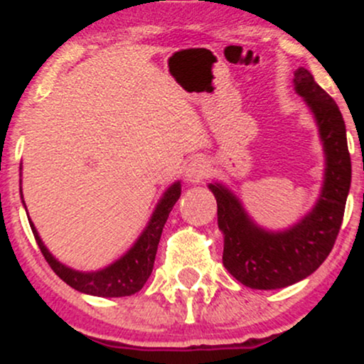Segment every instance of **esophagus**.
I'll use <instances>...</instances> for the list:
<instances>
[{
    "instance_id": "34e87169",
    "label": "esophagus",
    "mask_w": 364,
    "mask_h": 364,
    "mask_svg": "<svg viewBox=\"0 0 364 364\" xmlns=\"http://www.w3.org/2000/svg\"><path fill=\"white\" fill-rule=\"evenodd\" d=\"M208 176V164L205 159H191L185 168V178L188 183H193V185H198L203 179Z\"/></svg>"
}]
</instances>
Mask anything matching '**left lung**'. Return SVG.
Listing matches in <instances>:
<instances>
[{
  "label": "left lung",
  "mask_w": 364,
  "mask_h": 364,
  "mask_svg": "<svg viewBox=\"0 0 364 364\" xmlns=\"http://www.w3.org/2000/svg\"><path fill=\"white\" fill-rule=\"evenodd\" d=\"M292 83L315 118L325 157L323 183L311 210L289 228L272 231L255 223L235 191L208 183L224 237V267L252 289H281L315 272L332 252L349 195L350 157L339 107L303 66Z\"/></svg>",
  "instance_id": "1"
}]
</instances>
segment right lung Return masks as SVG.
Masks as SVG:
<instances>
[{"label": "right lung", "instance_id": "add662e5", "mask_svg": "<svg viewBox=\"0 0 364 364\" xmlns=\"http://www.w3.org/2000/svg\"><path fill=\"white\" fill-rule=\"evenodd\" d=\"M20 171H22V168H20ZM20 196H22V203L25 207L22 193V173H20ZM179 196H181V181H174L159 198L147 225L140 232V236L136 237L135 243L129 246L128 252H124L118 260L109 263L104 269L90 270V272L75 270L72 267L65 265V263L58 260L49 252L44 241L41 240L34 223L28 217V212L27 217L46 262L49 263V267H51L54 274L61 281H65L70 287L83 292V294L99 296V298H121V296H132L139 292L144 287V284L147 282L150 274H152L162 229H164L166 220H168L171 210H173L174 203L178 202ZM25 210H27V207H25Z\"/></svg>", "mask_w": 364, "mask_h": 364}]
</instances>
